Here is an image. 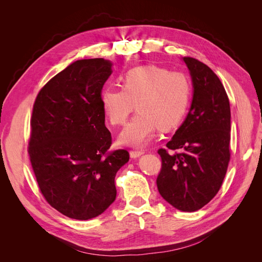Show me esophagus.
I'll return each instance as SVG.
<instances>
[{
	"label": "esophagus",
	"instance_id": "34e87169",
	"mask_svg": "<svg viewBox=\"0 0 262 262\" xmlns=\"http://www.w3.org/2000/svg\"><path fill=\"white\" fill-rule=\"evenodd\" d=\"M143 154H144L143 150H130V156L132 158H137V157L143 155Z\"/></svg>",
	"mask_w": 262,
	"mask_h": 262
}]
</instances>
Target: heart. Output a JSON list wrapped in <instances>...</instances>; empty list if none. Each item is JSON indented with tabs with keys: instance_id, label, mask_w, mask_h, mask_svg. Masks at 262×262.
Instances as JSON below:
<instances>
[{
	"instance_id": "heart-1",
	"label": "heart",
	"mask_w": 262,
	"mask_h": 262,
	"mask_svg": "<svg viewBox=\"0 0 262 262\" xmlns=\"http://www.w3.org/2000/svg\"><path fill=\"white\" fill-rule=\"evenodd\" d=\"M122 90L106 87L102 109L113 125H122L133 112L138 114L120 134L121 143L142 146L155 131L167 132L181 122L191 99V82L181 72L157 66L134 68L121 78Z\"/></svg>"
}]
</instances>
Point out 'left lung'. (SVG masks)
Masks as SVG:
<instances>
[{
	"label": "left lung",
	"mask_w": 262,
	"mask_h": 262,
	"mask_svg": "<svg viewBox=\"0 0 262 262\" xmlns=\"http://www.w3.org/2000/svg\"><path fill=\"white\" fill-rule=\"evenodd\" d=\"M193 84L191 107L186 120L166 146L179 149L162 158L157 189L164 199L184 212H194L219 192L231 160V108L223 84L204 63L185 57Z\"/></svg>",
	"instance_id": "1"
}]
</instances>
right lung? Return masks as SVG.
I'll return each instance as SVG.
<instances>
[{
	"mask_svg": "<svg viewBox=\"0 0 262 262\" xmlns=\"http://www.w3.org/2000/svg\"><path fill=\"white\" fill-rule=\"evenodd\" d=\"M102 58L75 61L38 93L30 119L29 160L46 201L75 220L96 217L117 195L115 177L129 161L109 150L101 90L112 75Z\"/></svg>",
	"mask_w": 262,
	"mask_h": 262,
	"instance_id": "add662e5",
	"label": "right lung"
}]
</instances>
